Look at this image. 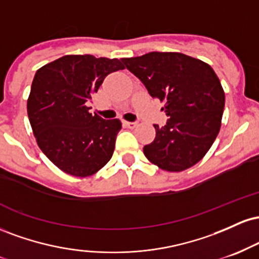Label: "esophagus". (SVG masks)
<instances>
[{
  "mask_svg": "<svg viewBox=\"0 0 259 259\" xmlns=\"http://www.w3.org/2000/svg\"><path fill=\"white\" fill-rule=\"evenodd\" d=\"M124 126L129 127V129H135L136 126H138V124L136 123H132V121H123Z\"/></svg>",
  "mask_w": 259,
  "mask_h": 259,
  "instance_id": "esophagus-1",
  "label": "esophagus"
}]
</instances>
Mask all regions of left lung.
<instances>
[{
  "mask_svg": "<svg viewBox=\"0 0 259 259\" xmlns=\"http://www.w3.org/2000/svg\"><path fill=\"white\" fill-rule=\"evenodd\" d=\"M153 99L163 103L164 126L144 147L146 158L167 171H183L203 158L222 125L225 94L209 64L179 52L123 58Z\"/></svg>",
  "mask_w": 259,
  "mask_h": 259,
  "instance_id": "1",
  "label": "left lung"
}]
</instances>
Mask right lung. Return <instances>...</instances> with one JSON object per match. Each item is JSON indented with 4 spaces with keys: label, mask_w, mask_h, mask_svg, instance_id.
I'll return each instance as SVG.
<instances>
[{
    "label": "right lung",
    "mask_w": 259,
    "mask_h": 259,
    "mask_svg": "<svg viewBox=\"0 0 259 259\" xmlns=\"http://www.w3.org/2000/svg\"><path fill=\"white\" fill-rule=\"evenodd\" d=\"M124 68L117 58L68 55L37 69L29 121L40 150L64 173L90 177L112 158L121 121L92 115L88 102L108 74Z\"/></svg>",
    "instance_id": "1"
}]
</instances>
